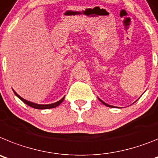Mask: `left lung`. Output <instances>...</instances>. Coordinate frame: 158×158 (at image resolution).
I'll list each match as a JSON object with an SVG mask.
<instances>
[{
  "label": "left lung",
  "mask_w": 158,
  "mask_h": 158,
  "mask_svg": "<svg viewBox=\"0 0 158 158\" xmlns=\"http://www.w3.org/2000/svg\"><path fill=\"white\" fill-rule=\"evenodd\" d=\"M99 100H100V101H101V102H102V103H103L104 105L106 106H110V105H108L107 103H106V102H104L103 101H102V100H101V99H99Z\"/></svg>",
  "instance_id": "8db88e82"
}]
</instances>
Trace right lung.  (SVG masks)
Here are the masks:
<instances>
[{"label":"right lung","instance_id":"obj_1","mask_svg":"<svg viewBox=\"0 0 158 158\" xmlns=\"http://www.w3.org/2000/svg\"><path fill=\"white\" fill-rule=\"evenodd\" d=\"M13 92H14V94H16V95L17 96V97H18V98H20V100H21L22 102H24L25 104H27V105L29 106H31V107L35 108V109L44 110V109H50V108H55V107H56L57 106L60 105V104L61 103V102H62L63 101H64V98H61L60 101H58V102H54V103H52V104H47V105H42V104H36V103H34V102H29V101H27L26 99H24L23 98H21V97H20L19 94H16L14 90H13Z\"/></svg>","mask_w":158,"mask_h":158}]
</instances>
